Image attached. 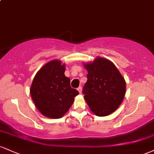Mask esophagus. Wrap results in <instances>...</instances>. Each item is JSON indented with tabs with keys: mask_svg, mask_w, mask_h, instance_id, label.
<instances>
[{
	"mask_svg": "<svg viewBox=\"0 0 154 154\" xmlns=\"http://www.w3.org/2000/svg\"><path fill=\"white\" fill-rule=\"evenodd\" d=\"M77 91H79V93H81V92H82V87H81V86H79V87L77 88Z\"/></svg>",
	"mask_w": 154,
	"mask_h": 154,
	"instance_id": "obj_1",
	"label": "esophagus"
}]
</instances>
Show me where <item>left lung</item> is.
I'll list each match as a JSON object with an SVG mask.
<instances>
[{
  "label": "left lung",
  "mask_w": 154,
  "mask_h": 154,
  "mask_svg": "<svg viewBox=\"0 0 154 154\" xmlns=\"http://www.w3.org/2000/svg\"><path fill=\"white\" fill-rule=\"evenodd\" d=\"M88 80L82 89L85 100L97 116H105L118 109L124 99L126 83L115 65L98 57L86 63Z\"/></svg>",
  "instance_id": "1"
}]
</instances>
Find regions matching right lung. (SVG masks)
Wrapping results in <instances>:
<instances>
[{"label":"right lung","instance_id":"right-lung-1","mask_svg":"<svg viewBox=\"0 0 154 154\" xmlns=\"http://www.w3.org/2000/svg\"><path fill=\"white\" fill-rule=\"evenodd\" d=\"M65 65L54 60L44 65L32 83L30 94L35 106L42 114L59 119L66 114L79 92L70 85L64 75Z\"/></svg>","mask_w":154,"mask_h":154}]
</instances>
